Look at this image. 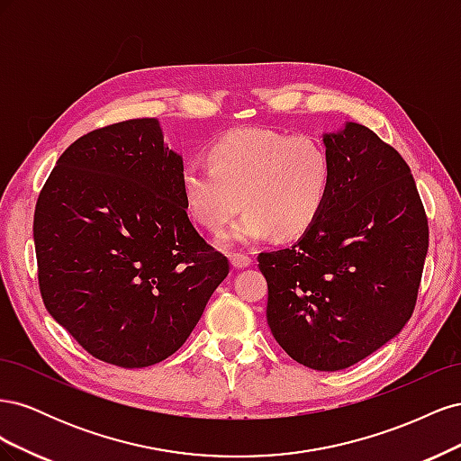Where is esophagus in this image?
Listing matches in <instances>:
<instances>
[{
    "label": "esophagus",
    "mask_w": 461,
    "mask_h": 461,
    "mask_svg": "<svg viewBox=\"0 0 461 461\" xmlns=\"http://www.w3.org/2000/svg\"><path fill=\"white\" fill-rule=\"evenodd\" d=\"M252 258L249 256H246V254H232L230 256V263H232V267L234 269H244V267H249V265H252Z\"/></svg>",
    "instance_id": "34e87169"
}]
</instances>
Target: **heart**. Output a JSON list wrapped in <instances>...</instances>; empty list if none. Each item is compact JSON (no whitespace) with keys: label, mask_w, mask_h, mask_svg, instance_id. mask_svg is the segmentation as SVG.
Returning a JSON list of instances; mask_svg holds the SVG:
<instances>
[{"label":"heart","mask_w":461,"mask_h":461,"mask_svg":"<svg viewBox=\"0 0 461 461\" xmlns=\"http://www.w3.org/2000/svg\"><path fill=\"white\" fill-rule=\"evenodd\" d=\"M207 163L185 167L183 198L188 213L213 234L225 230L244 205L227 236L230 242H258L275 232L298 239L327 203L332 165L315 136L240 129L209 148Z\"/></svg>","instance_id":"b5f03b06"}]
</instances>
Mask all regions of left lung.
<instances>
[{
    "label": "left lung",
    "instance_id": "obj_1",
    "mask_svg": "<svg viewBox=\"0 0 461 461\" xmlns=\"http://www.w3.org/2000/svg\"><path fill=\"white\" fill-rule=\"evenodd\" d=\"M327 203L294 246L261 252L267 323L298 364L340 371L408 323L429 249V222L408 163L371 129L323 136Z\"/></svg>",
    "mask_w": 461,
    "mask_h": 461
}]
</instances>
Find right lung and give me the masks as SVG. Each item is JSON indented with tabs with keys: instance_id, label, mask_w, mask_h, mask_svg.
Returning <instances> with one entry per match:
<instances>
[{
	"instance_id": "right-lung-1",
	"label": "right lung",
	"mask_w": 461,
	"mask_h": 461,
	"mask_svg": "<svg viewBox=\"0 0 461 461\" xmlns=\"http://www.w3.org/2000/svg\"><path fill=\"white\" fill-rule=\"evenodd\" d=\"M183 169L158 119H129L75 140L38 196L41 300L105 364L136 369L173 356L229 275L188 219Z\"/></svg>"
}]
</instances>
